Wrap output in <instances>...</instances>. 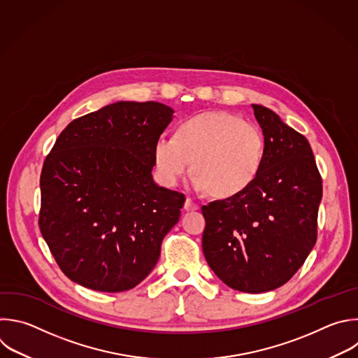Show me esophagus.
<instances>
[{"label":"esophagus","instance_id":"34e87169","mask_svg":"<svg viewBox=\"0 0 358 358\" xmlns=\"http://www.w3.org/2000/svg\"><path fill=\"white\" fill-rule=\"evenodd\" d=\"M184 208H185L187 210H195V209H198V203H196L194 199L187 198V199H185V203H184Z\"/></svg>","mask_w":358,"mask_h":358}]
</instances>
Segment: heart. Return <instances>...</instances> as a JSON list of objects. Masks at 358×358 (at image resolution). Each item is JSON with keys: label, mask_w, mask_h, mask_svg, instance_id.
Here are the masks:
<instances>
[{"label": "heart", "mask_w": 358, "mask_h": 358, "mask_svg": "<svg viewBox=\"0 0 358 358\" xmlns=\"http://www.w3.org/2000/svg\"><path fill=\"white\" fill-rule=\"evenodd\" d=\"M266 139L262 129L230 112H203L181 121L176 136L155 145V164L166 185L189 174L195 187L216 196H233L249 188L263 164Z\"/></svg>", "instance_id": "obj_1"}]
</instances>
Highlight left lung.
Returning <instances> with one entry per match:
<instances>
[{
  "instance_id": "1",
  "label": "left lung",
  "mask_w": 358,
  "mask_h": 358,
  "mask_svg": "<svg viewBox=\"0 0 358 358\" xmlns=\"http://www.w3.org/2000/svg\"><path fill=\"white\" fill-rule=\"evenodd\" d=\"M262 169L243 192L202 205L203 256L230 288L260 294L288 282L317 237L322 177L303 135L262 105Z\"/></svg>"
}]
</instances>
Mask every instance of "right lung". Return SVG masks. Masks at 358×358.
Returning <instances> with one entry per match:
<instances>
[{
  "mask_svg": "<svg viewBox=\"0 0 358 358\" xmlns=\"http://www.w3.org/2000/svg\"><path fill=\"white\" fill-rule=\"evenodd\" d=\"M164 103L121 101L71 121L41 173L39 229L71 281L101 292L136 287L178 222L182 192L155 184Z\"/></svg>",
  "mask_w": 358,
  "mask_h": 358,
  "instance_id": "add662e5",
  "label": "right lung"
}]
</instances>
